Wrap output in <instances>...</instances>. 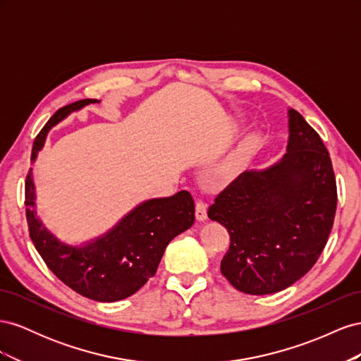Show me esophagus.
<instances>
[{"mask_svg": "<svg viewBox=\"0 0 361 361\" xmlns=\"http://www.w3.org/2000/svg\"><path fill=\"white\" fill-rule=\"evenodd\" d=\"M207 218V207L203 202H197L195 203V220L197 221H204Z\"/></svg>", "mask_w": 361, "mask_h": 361, "instance_id": "1", "label": "esophagus"}]
</instances>
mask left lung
I'll return each instance as SVG.
<instances>
[{"label":"left lung","mask_w":361,"mask_h":361,"mask_svg":"<svg viewBox=\"0 0 361 361\" xmlns=\"http://www.w3.org/2000/svg\"><path fill=\"white\" fill-rule=\"evenodd\" d=\"M286 154L264 170H247L216 195L207 216L227 228L223 276L250 295L289 288L316 264L330 236L336 178L329 150L289 108Z\"/></svg>","instance_id":"left-lung-1"}]
</instances>
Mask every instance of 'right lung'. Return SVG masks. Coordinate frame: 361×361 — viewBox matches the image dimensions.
<instances>
[{
  "label": "right lung",
  "mask_w": 361,
  "mask_h": 361,
  "mask_svg": "<svg viewBox=\"0 0 361 361\" xmlns=\"http://www.w3.org/2000/svg\"><path fill=\"white\" fill-rule=\"evenodd\" d=\"M97 99L60 108L35 140L31 161L45 145L49 130L71 113ZM27 221L31 241L48 268L64 285L94 301L114 302L135 293L155 276L166 247L194 224V200L188 191L150 199L135 206L113 228L81 245L63 243L36 215V187L31 169L25 180Z\"/></svg>",
  "instance_id": "1"
}]
</instances>
